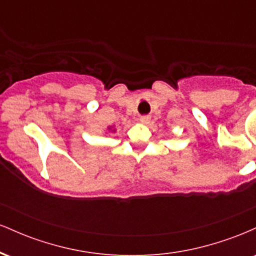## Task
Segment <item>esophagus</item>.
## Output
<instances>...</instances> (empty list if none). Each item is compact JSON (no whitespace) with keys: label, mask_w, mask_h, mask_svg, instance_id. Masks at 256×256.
Listing matches in <instances>:
<instances>
[{"label":"esophagus","mask_w":256,"mask_h":256,"mask_svg":"<svg viewBox=\"0 0 256 256\" xmlns=\"http://www.w3.org/2000/svg\"><path fill=\"white\" fill-rule=\"evenodd\" d=\"M140 122H143V124H148V122H150V116H140Z\"/></svg>","instance_id":"34e87169"}]
</instances>
